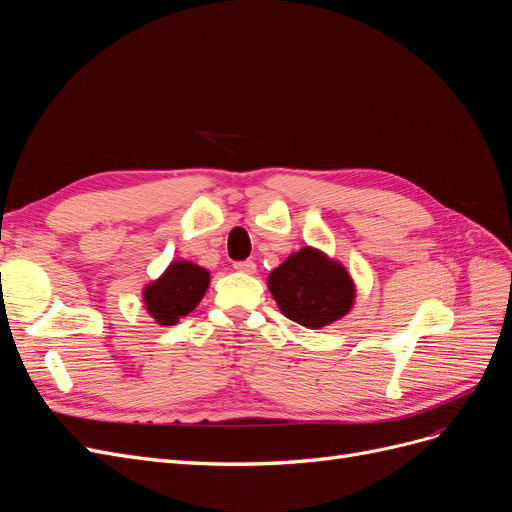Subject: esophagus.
<instances>
[{"mask_svg": "<svg viewBox=\"0 0 512 512\" xmlns=\"http://www.w3.org/2000/svg\"><path fill=\"white\" fill-rule=\"evenodd\" d=\"M232 267H235L237 271H241V273H256V265H254V262L252 260H239V262H235V265H232Z\"/></svg>", "mask_w": 512, "mask_h": 512, "instance_id": "1", "label": "esophagus"}]
</instances>
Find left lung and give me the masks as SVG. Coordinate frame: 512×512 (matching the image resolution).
I'll use <instances>...</instances> for the list:
<instances>
[{
    "mask_svg": "<svg viewBox=\"0 0 512 512\" xmlns=\"http://www.w3.org/2000/svg\"><path fill=\"white\" fill-rule=\"evenodd\" d=\"M269 290L282 314L307 329L327 327L354 303V282L346 267L314 247L294 252L271 271Z\"/></svg>",
    "mask_w": 512,
    "mask_h": 512,
    "instance_id": "obj_1",
    "label": "left lung"
}]
</instances>
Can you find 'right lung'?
<instances>
[{
    "mask_svg": "<svg viewBox=\"0 0 512 512\" xmlns=\"http://www.w3.org/2000/svg\"><path fill=\"white\" fill-rule=\"evenodd\" d=\"M209 288V271L188 260H175L143 290L147 312L158 324H175L181 316H188L205 297Z\"/></svg>",
    "mask_w": 512,
    "mask_h": 512,
    "instance_id": "obj_1",
    "label": "right lung"
}]
</instances>
